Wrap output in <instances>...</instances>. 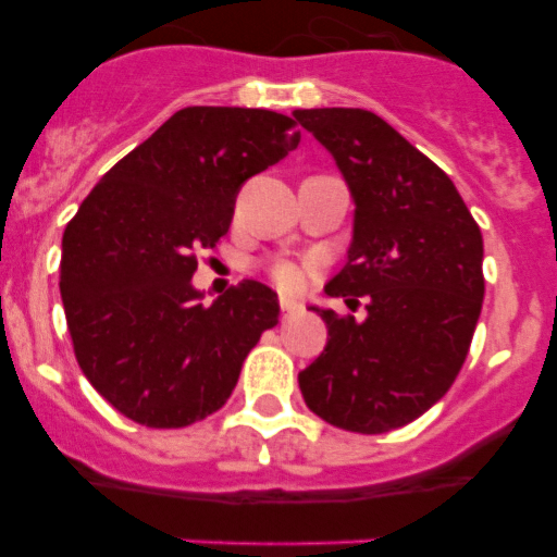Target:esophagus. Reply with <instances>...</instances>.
Returning a JSON list of instances; mask_svg holds the SVG:
<instances>
[{"instance_id":"34e87169","label":"esophagus","mask_w":557,"mask_h":557,"mask_svg":"<svg viewBox=\"0 0 557 557\" xmlns=\"http://www.w3.org/2000/svg\"><path fill=\"white\" fill-rule=\"evenodd\" d=\"M298 312H301V307H298V304L289 301V298H282V318H284V321L295 318Z\"/></svg>"}]
</instances>
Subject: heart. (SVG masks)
<instances>
[{
	"label": "heart",
	"instance_id": "heart-1",
	"mask_svg": "<svg viewBox=\"0 0 557 557\" xmlns=\"http://www.w3.org/2000/svg\"><path fill=\"white\" fill-rule=\"evenodd\" d=\"M268 275L270 282L282 289V293L295 295L307 287V268L289 262V259H273V262L268 264Z\"/></svg>",
	"mask_w": 557,
	"mask_h": 557
}]
</instances>
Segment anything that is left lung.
I'll list each match as a JSON object with an SVG mask.
<instances>
[{
    "instance_id": "1",
    "label": "left lung",
    "mask_w": 557,
    "mask_h": 557,
    "mask_svg": "<svg viewBox=\"0 0 557 557\" xmlns=\"http://www.w3.org/2000/svg\"><path fill=\"white\" fill-rule=\"evenodd\" d=\"M337 161L354 195L346 268L326 293L366 321L314 309L323 354L298 373L304 401L339 430L382 435L424 416L460 373L485 295L482 234L435 161L362 108L293 113Z\"/></svg>"
}]
</instances>
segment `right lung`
<instances>
[{"label": "right lung", "mask_w": 557, "mask_h": 557, "mask_svg": "<svg viewBox=\"0 0 557 557\" xmlns=\"http://www.w3.org/2000/svg\"><path fill=\"white\" fill-rule=\"evenodd\" d=\"M301 141L264 108L191 106L111 166L63 231L61 298L81 371L113 410L178 430L228 401L243 362L278 323L259 282L206 307L198 250L218 245L236 191Z\"/></svg>", "instance_id": "add662e5"}]
</instances>
